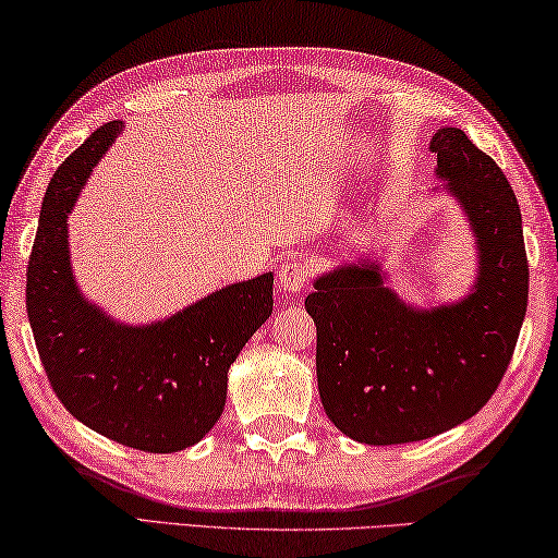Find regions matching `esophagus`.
Instances as JSON below:
<instances>
[{
  "label": "esophagus",
  "instance_id": "1",
  "mask_svg": "<svg viewBox=\"0 0 558 558\" xmlns=\"http://www.w3.org/2000/svg\"><path fill=\"white\" fill-rule=\"evenodd\" d=\"M277 281H279V289L281 291H289V294H296V291H302L308 281V269L302 259H289L279 267L277 271Z\"/></svg>",
  "mask_w": 558,
  "mask_h": 558
}]
</instances>
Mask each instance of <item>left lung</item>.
<instances>
[{
    "mask_svg": "<svg viewBox=\"0 0 558 558\" xmlns=\"http://www.w3.org/2000/svg\"><path fill=\"white\" fill-rule=\"evenodd\" d=\"M432 151L476 236L471 294L414 308L366 259L324 274L304 302L324 411L372 447L422 441L474 416L501 384L526 316L524 229L507 177L457 126L436 132Z\"/></svg>",
    "mask_w": 558,
    "mask_h": 558,
    "instance_id": "left-lung-1",
    "label": "left lung"
}]
</instances>
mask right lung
<instances>
[{
    "instance_id": "1",
    "label": "right lung",
    "mask_w": 558,
    "mask_h": 558,
    "mask_svg": "<svg viewBox=\"0 0 558 558\" xmlns=\"http://www.w3.org/2000/svg\"><path fill=\"white\" fill-rule=\"evenodd\" d=\"M122 122L99 126L54 171L27 264V314L47 379L70 414L124 447L171 453L202 441L227 374L269 319L274 277L239 281L165 322L126 327L76 289L66 217Z\"/></svg>"
}]
</instances>
